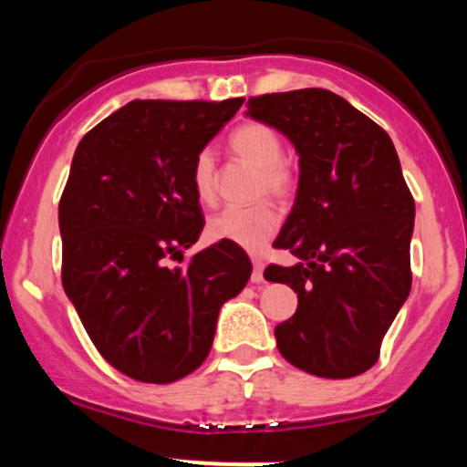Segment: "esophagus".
I'll return each mask as SVG.
<instances>
[{
    "instance_id": "34e87169",
    "label": "esophagus",
    "mask_w": 467,
    "mask_h": 467,
    "mask_svg": "<svg viewBox=\"0 0 467 467\" xmlns=\"http://www.w3.org/2000/svg\"><path fill=\"white\" fill-rule=\"evenodd\" d=\"M264 281V259L259 256H252V283Z\"/></svg>"
}]
</instances>
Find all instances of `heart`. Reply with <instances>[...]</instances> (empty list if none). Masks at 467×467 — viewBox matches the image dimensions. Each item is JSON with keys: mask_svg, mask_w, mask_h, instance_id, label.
Here are the masks:
<instances>
[{"mask_svg": "<svg viewBox=\"0 0 467 467\" xmlns=\"http://www.w3.org/2000/svg\"><path fill=\"white\" fill-rule=\"evenodd\" d=\"M230 149L241 160L256 166L254 197L272 195L285 202L296 189V175L283 155L281 136L264 122H244L230 133ZM192 189L202 202L211 203L217 197V164L211 149H202L192 162ZM278 217L270 202H256L252 206L223 208L208 219L206 233L213 241H230L245 250H261L276 234Z\"/></svg>", "mask_w": 467, "mask_h": 467, "instance_id": "1", "label": "heart"}]
</instances>
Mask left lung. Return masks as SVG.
Here are the masks:
<instances>
[{
  "mask_svg": "<svg viewBox=\"0 0 467 467\" xmlns=\"http://www.w3.org/2000/svg\"><path fill=\"white\" fill-rule=\"evenodd\" d=\"M248 116L275 127L298 153L296 202L275 248L296 265L265 278L298 294L276 325L289 364L318 378L360 375L410 292L412 200L389 133L342 96L307 88L254 96Z\"/></svg>",
  "mask_w": 467,
  "mask_h": 467,
  "instance_id": "left-lung-1",
  "label": "left lung"
}]
</instances>
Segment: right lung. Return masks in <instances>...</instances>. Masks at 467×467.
Returning a JSON list of instances; mask_svg holds the SVG:
<instances>
[{"label": "right lung", "instance_id": "obj_1", "mask_svg": "<svg viewBox=\"0 0 467 467\" xmlns=\"http://www.w3.org/2000/svg\"><path fill=\"white\" fill-rule=\"evenodd\" d=\"M244 99L131 100L78 142L61 202V278L94 347L138 382L169 384L206 360L217 316L252 264L219 241L184 265L203 228L192 162Z\"/></svg>", "mask_w": 467, "mask_h": 467}]
</instances>
